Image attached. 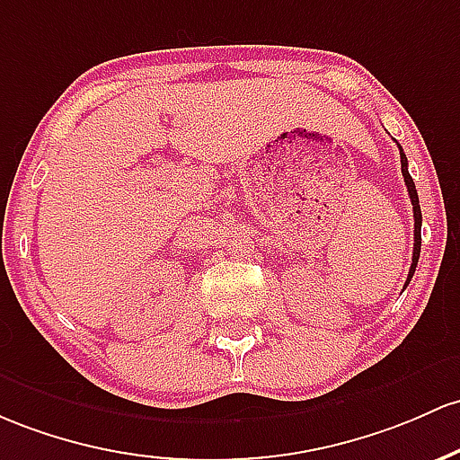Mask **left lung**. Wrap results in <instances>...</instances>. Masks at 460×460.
Masks as SVG:
<instances>
[{"label": "left lung", "instance_id": "1", "mask_svg": "<svg viewBox=\"0 0 460 460\" xmlns=\"http://www.w3.org/2000/svg\"><path fill=\"white\" fill-rule=\"evenodd\" d=\"M400 156H402L403 183H406L408 196H411V203H412V211H415V249H412V264H411V270H408V279H406V286H408V284H411L412 275H415L419 253H421V207H419V196H417L415 181H412L411 172H408V159H406V155H403L402 146H400Z\"/></svg>", "mask_w": 460, "mask_h": 460}]
</instances>
